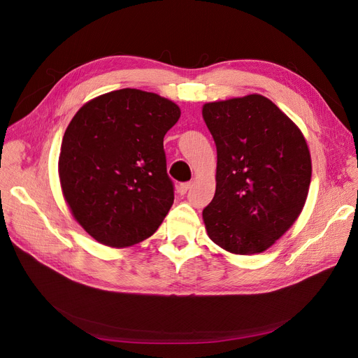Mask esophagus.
I'll use <instances>...</instances> for the list:
<instances>
[{
  "mask_svg": "<svg viewBox=\"0 0 358 358\" xmlns=\"http://www.w3.org/2000/svg\"><path fill=\"white\" fill-rule=\"evenodd\" d=\"M192 182H182V184H180L178 185V193L182 196V194H185L187 192H189L190 189H192Z\"/></svg>",
  "mask_w": 358,
  "mask_h": 358,
  "instance_id": "esophagus-1",
  "label": "esophagus"
}]
</instances>
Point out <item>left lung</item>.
<instances>
[{
    "instance_id": "obj_1",
    "label": "left lung",
    "mask_w": 358,
    "mask_h": 358,
    "mask_svg": "<svg viewBox=\"0 0 358 358\" xmlns=\"http://www.w3.org/2000/svg\"><path fill=\"white\" fill-rule=\"evenodd\" d=\"M201 115L217 150L206 231L232 254L264 252L303 210L312 176L305 136L259 94L206 103Z\"/></svg>"
}]
</instances>
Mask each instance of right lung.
I'll list each match as a JSON object with an SVG mask.
<instances>
[{"label":"right lung","instance_id":"add662e5","mask_svg":"<svg viewBox=\"0 0 358 358\" xmlns=\"http://www.w3.org/2000/svg\"><path fill=\"white\" fill-rule=\"evenodd\" d=\"M180 116L171 100L123 88L90 100L68 124L58 162L62 194L73 219L103 245L145 241L171 209L164 136Z\"/></svg>","mask_w":358,"mask_h":358}]
</instances>
